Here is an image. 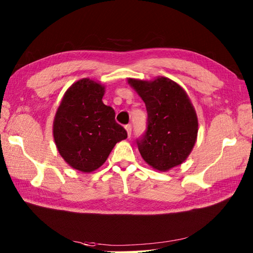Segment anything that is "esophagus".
<instances>
[{"instance_id":"1","label":"esophagus","mask_w":253,"mask_h":253,"mask_svg":"<svg viewBox=\"0 0 253 253\" xmlns=\"http://www.w3.org/2000/svg\"><path fill=\"white\" fill-rule=\"evenodd\" d=\"M125 129H126V131H127L128 137H130V136H131V125H129V124H128V125L125 126Z\"/></svg>"}]
</instances>
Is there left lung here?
<instances>
[{
	"label": "left lung",
	"mask_w": 253,
	"mask_h": 253,
	"mask_svg": "<svg viewBox=\"0 0 253 253\" xmlns=\"http://www.w3.org/2000/svg\"><path fill=\"white\" fill-rule=\"evenodd\" d=\"M128 83L141 96L148 113L147 129L136 139L141 157L163 171L181 164L198 135V118L184 89L165 77Z\"/></svg>",
	"instance_id": "obj_1"
}]
</instances>
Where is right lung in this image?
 I'll list each match as a JSON object with an SVG mask.
<instances>
[{
	"label": "right lung",
	"instance_id": "right-lung-1",
	"mask_svg": "<svg viewBox=\"0 0 253 253\" xmlns=\"http://www.w3.org/2000/svg\"><path fill=\"white\" fill-rule=\"evenodd\" d=\"M103 94L104 87L93 80H78L66 91L53 124L58 152L84 173L99 169L115 144L127 138L115 111L102 102Z\"/></svg>",
	"mask_w": 253,
	"mask_h": 253
}]
</instances>
